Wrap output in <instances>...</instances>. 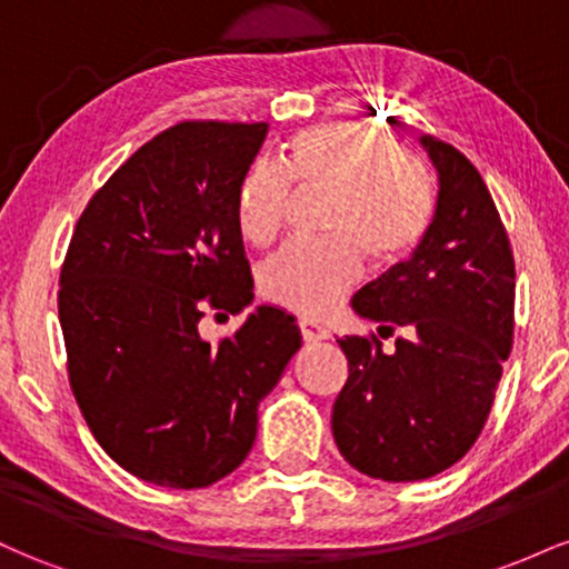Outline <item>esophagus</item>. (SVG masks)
Returning a JSON list of instances; mask_svg holds the SVG:
<instances>
[{
	"instance_id": "34e87169",
	"label": "esophagus",
	"mask_w": 569,
	"mask_h": 569,
	"mask_svg": "<svg viewBox=\"0 0 569 569\" xmlns=\"http://www.w3.org/2000/svg\"><path fill=\"white\" fill-rule=\"evenodd\" d=\"M299 331H302L305 342H323V339H329V331H326L323 326H318L316 321H307V318L299 321Z\"/></svg>"
}]
</instances>
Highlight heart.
Masks as SVG:
<instances>
[{"instance_id":"b5f03b06","label":"heart","mask_w":569,"mask_h":569,"mask_svg":"<svg viewBox=\"0 0 569 569\" xmlns=\"http://www.w3.org/2000/svg\"><path fill=\"white\" fill-rule=\"evenodd\" d=\"M289 184L331 189V238L286 243L259 272L264 297L302 316H321L350 289L358 253L371 267L403 262L433 217L426 162L398 152L388 136L361 122L297 130L283 143L278 168H248L234 192V221L248 243L262 246L280 230Z\"/></svg>"}]
</instances>
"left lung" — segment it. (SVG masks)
I'll list each match as a JSON object with an SVG mask.
<instances>
[{
	"label": "left lung",
	"instance_id": "1",
	"mask_svg": "<svg viewBox=\"0 0 569 569\" xmlns=\"http://www.w3.org/2000/svg\"><path fill=\"white\" fill-rule=\"evenodd\" d=\"M439 176L430 227L407 262L352 297V310L407 337L337 339L348 358L331 430L356 471L420 481L455 466L485 428L513 342L516 270L492 194L466 154L420 136Z\"/></svg>",
	"mask_w": 569,
	"mask_h": 569
}]
</instances>
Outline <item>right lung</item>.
I'll return each mask as SVG.
<instances>
[{
	"instance_id": "right-lung-1",
	"label": "right lung",
	"mask_w": 569,
	"mask_h": 569,
	"mask_svg": "<svg viewBox=\"0 0 569 569\" xmlns=\"http://www.w3.org/2000/svg\"><path fill=\"white\" fill-rule=\"evenodd\" d=\"M267 122H181L143 143L88 208L63 259L58 318L84 420L117 466L198 489L232 473L257 409L302 345L276 305L211 345L206 307L253 302L234 192Z\"/></svg>"
}]
</instances>
